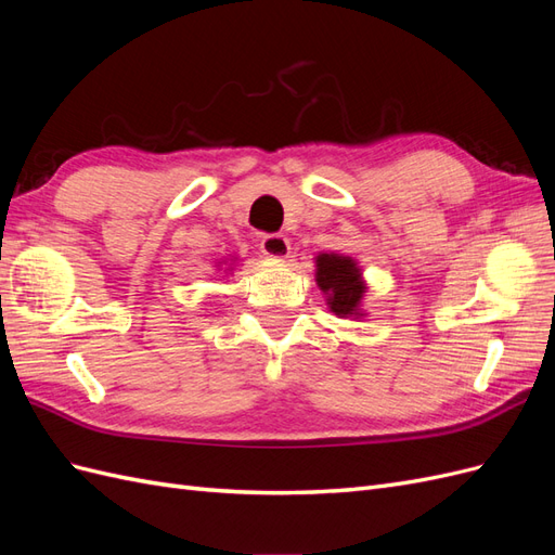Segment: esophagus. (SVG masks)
Here are the masks:
<instances>
[{"instance_id":"1","label":"esophagus","mask_w":555,"mask_h":555,"mask_svg":"<svg viewBox=\"0 0 555 555\" xmlns=\"http://www.w3.org/2000/svg\"><path fill=\"white\" fill-rule=\"evenodd\" d=\"M259 247H261L263 255L271 257V259H284V257H289V249H292L289 238L280 236V233H266V236H261Z\"/></svg>"}]
</instances>
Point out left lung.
Listing matches in <instances>:
<instances>
[{
  "label": "left lung",
  "mask_w": 555,
  "mask_h": 555,
  "mask_svg": "<svg viewBox=\"0 0 555 555\" xmlns=\"http://www.w3.org/2000/svg\"><path fill=\"white\" fill-rule=\"evenodd\" d=\"M317 284L328 294V306L335 314H357L359 300L363 296V282L354 261L347 257L319 255Z\"/></svg>",
  "instance_id": "obj_1"
}]
</instances>
